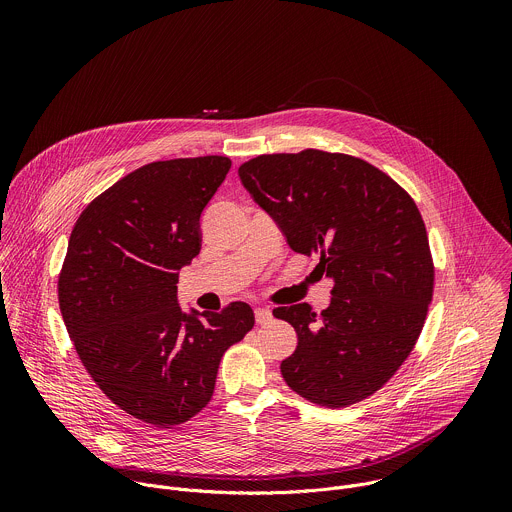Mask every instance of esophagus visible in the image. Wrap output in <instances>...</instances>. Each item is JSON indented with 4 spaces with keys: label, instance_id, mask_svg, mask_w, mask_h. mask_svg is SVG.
Here are the masks:
<instances>
[{
    "label": "esophagus",
    "instance_id": "obj_1",
    "mask_svg": "<svg viewBox=\"0 0 512 512\" xmlns=\"http://www.w3.org/2000/svg\"><path fill=\"white\" fill-rule=\"evenodd\" d=\"M271 318H273V314H271L269 308H255V320H257V324H269Z\"/></svg>",
    "mask_w": 512,
    "mask_h": 512
}]
</instances>
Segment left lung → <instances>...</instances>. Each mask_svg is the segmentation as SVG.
Wrapping results in <instances>:
<instances>
[{
	"mask_svg": "<svg viewBox=\"0 0 512 512\" xmlns=\"http://www.w3.org/2000/svg\"><path fill=\"white\" fill-rule=\"evenodd\" d=\"M243 186L296 253L320 255L330 306H279L298 332L281 362L289 389L328 407L377 393L411 354L433 296L421 212L391 176L348 154H263L239 168Z\"/></svg>",
	"mask_w": 512,
	"mask_h": 512,
	"instance_id": "1",
	"label": "left lung"
}]
</instances>
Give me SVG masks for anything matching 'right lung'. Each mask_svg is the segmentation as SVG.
I'll return each mask as SVG.
<instances>
[{
    "label": "right lung",
    "mask_w": 512,
    "mask_h": 512,
    "mask_svg": "<svg viewBox=\"0 0 512 512\" xmlns=\"http://www.w3.org/2000/svg\"><path fill=\"white\" fill-rule=\"evenodd\" d=\"M231 170L225 156L145 164L81 212L58 275V304L87 373L125 413L172 427L202 411L229 346L255 316L184 314L176 283L202 243L200 214Z\"/></svg>",
    "instance_id": "right-lung-1"
}]
</instances>
